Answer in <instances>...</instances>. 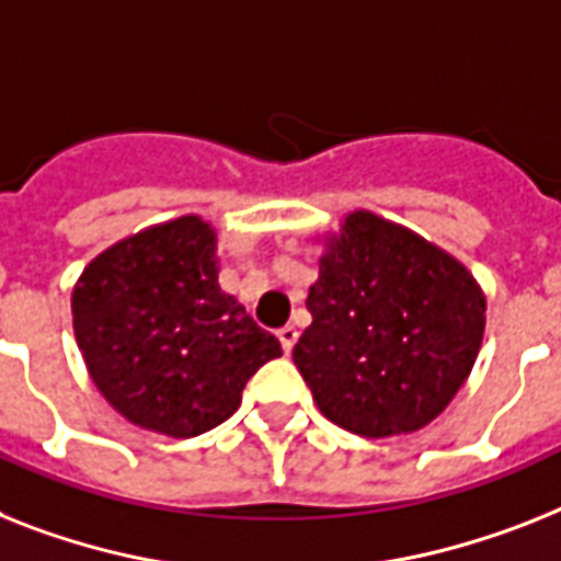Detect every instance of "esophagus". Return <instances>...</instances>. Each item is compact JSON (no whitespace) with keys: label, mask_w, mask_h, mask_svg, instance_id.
<instances>
[{"label":"esophagus","mask_w":561,"mask_h":561,"mask_svg":"<svg viewBox=\"0 0 561 561\" xmlns=\"http://www.w3.org/2000/svg\"><path fill=\"white\" fill-rule=\"evenodd\" d=\"M277 341H280V346H284V353L289 355L295 341H298V330H295V327H280V330H277Z\"/></svg>","instance_id":"1"}]
</instances>
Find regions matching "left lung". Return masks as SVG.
Listing matches in <instances>:
<instances>
[{
  "instance_id": "obj_1",
  "label": "left lung",
  "mask_w": 561,
  "mask_h": 561,
  "mask_svg": "<svg viewBox=\"0 0 561 561\" xmlns=\"http://www.w3.org/2000/svg\"><path fill=\"white\" fill-rule=\"evenodd\" d=\"M291 360L332 424L415 433L461 390L484 337V295L453 254L373 211L327 238Z\"/></svg>"
}]
</instances>
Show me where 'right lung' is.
Returning a JSON list of instances; mask_svg holds the SVG:
<instances>
[{
  "instance_id": "right-lung-1",
  "label": "right lung",
  "mask_w": 561,
  "mask_h": 561,
  "mask_svg": "<svg viewBox=\"0 0 561 561\" xmlns=\"http://www.w3.org/2000/svg\"><path fill=\"white\" fill-rule=\"evenodd\" d=\"M217 234L197 215L142 229L88 263L73 335L119 415L171 438L201 436L240 407L280 341L217 284Z\"/></svg>"
}]
</instances>
